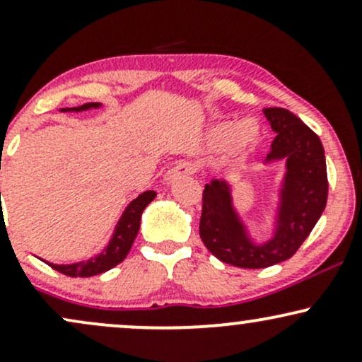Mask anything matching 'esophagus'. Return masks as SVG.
<instances>
[{
    "instance_id": "1",
    "label": "esophagus",
    "mask_w": 362,
    "mask_h": 362,
    "mask_svg": "<svg viewBox=\"0 0 362 362\" xmlns=\"http://www.w3.org/2000/svg\"><path fill=\"white\" fill-rule=\"evenodd\" d=\"M195 173V167L189 161H180L177 163L175 167H172L167 173V180H175V178H182V177H190Z\"/></svg>"
}]
</instances>
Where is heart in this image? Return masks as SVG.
Wrapping results in <instances>:
<instances>
[{"instance_id":"heart-1","label":"heart","mask_w":362,"mask_h":362,"mask_svg":"<svg viewBox=\"0 0 362 362\" xmlns=\"http://www.w3.org/2000/svg\"><path fill=\"white\" fill-rule=\"evenodd\" d=\"M211 141H213L214 146H231V151L235 155H245L259 141V129L250 120H245L242 124L224 122L214 129L213 134H211Z\"/></svg>"}]
</instances>
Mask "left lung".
Here are the masks:
<instances>
[{"instance_id": "left-lung-1", "label": "left lung", "mask_w": 362, "mask_h": 362, "mask_svg": "<svg viewBox=\"0 0 362 362\" xmlns=\"http://www.w3.org/2000/svg\"><path fill=\"white\" fill-rule=\"evenodd\" d=\"M264 114L272 131L277 132L267 158H284L288 165L277 235L269 243L253 245L231 207L228 185L214 180L202 192L199 223L202 242L216 259L242 269L271 267L291 259L327 206L328 178L322 141L289 110L269 107Z\"/></svg>"}]
</instances>
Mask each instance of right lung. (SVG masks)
<instances>
[{
	"instance_id": "right-lung-1",
	"label": "right lung",
	"mask_w": 362,
	"mask_h": 362,
	"mask_svg": "<svg viewBox=\"0 0 362 362\" xmlns=\"http://www.w3.org/2000/svg\"><path fill=\"white\" fill-rule=\"evenodd\" d=\"M100 103H85L81 107H73V109H62V110H86L91 107H98ZM1 195V194H0ZM156 197V192L148 190L143 192L139 197H136L124 211L122 218L119 219L117 226H115V233L112 236V242L109 247L103 250V253L97 255L95 259H90L86 262H78V264L71 265H56V264H47L51 265L54 271L64 274L69 277H90V276H98V274L110 271L112 267L120 264L127 257L129 250H131L132 242H134L136 235L139 231L141 224V214H143L144 207H146L153 199Z\"/></svg>"
}]
</instances>
